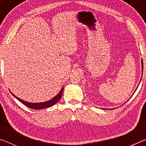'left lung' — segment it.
<instances>
[{
    "label": "left lung",
    "mask_w": 146,
    "mask_h": 146,
    "mask_svg": "<svg viewBox=\"0 0 146 146\" xmlns=\"http://www.w3.org/2000/svg\"><path fill=\"white\" fill-rule=\"evenodd\" d=\"M141 62H142V73H143V60H142ZM141 79H142V78H141ZM140 82H139V83H140ZM138 86H139V85H138ZM137 88H138V86H137ZM136 90H137V89H136ZM136 90H135V91H136ZM109 110H110V109H109Z\"/></svg>",
    "instance_id": "left-lung-1"
}]
</instances>
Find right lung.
I'll return each instance as SVG.
<instances>
[{"label": "right lung", "instance_id": "1", "mask_svg": "<svg viewBox=\"0 0 146 146\" xmlns=\"http://www.w3.org/2000/svg\"><path fill=\"white\" fill-rule=\"evenodd\" d=\"M64 90V87L62 88L61 90L60 91L57 95H56L55 97H53L52 99L49 100L48 101H46V102H38V103H31V102H26V101H24L23 100L21 99L19 97H16L14 94L12 93L11 91V93L14 96V97H15L17 100L20 101L21 103H23L24 105H25L27 107H28L31 109H33V110H40V109H44V108H50L53 105H55V104L58 102V101L62 97V95Z\"/></svg>", "mask_w": 146, "mask_h": 146}]
</instances>
